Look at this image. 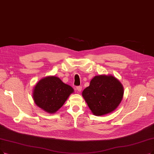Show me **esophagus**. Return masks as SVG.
<instances>
[{"label":"esophagus","mask_w":154,"mask_h":154,"mask_svg":"<svg viewBox=\"0 0 154 154\" xmlns=\"http://www.w3.org/2000/svg\"><path fill=\"white\" fill-rule=\"evenodd\" d=\"M76 89L77 90L79 91V92H81L82 90V87H81V86H78V87H76Z\"/></svg>","instance_id":"esophagus-1"}]
</instances>
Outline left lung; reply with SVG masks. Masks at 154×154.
I'll use <instances>...</instances> for the list:
<instances>
[{
    "instance_id": "left-lung-1",
    "label": "left lung",
    "mask_w": 154,
    "mask_h": 154,
    "mask_svg": "<svg viewBox=\"0 0 154 154\" xmlns=\"http://www.w3.org/2000/svg\"><path fill=\"white\" fill-rule=\"evenodd\" d=\"M123 94L122 84L111 75L95 76L89 87L82 92L92 113L98 116L114 111L121 103Z\"/></svg>"
}]
</instances>
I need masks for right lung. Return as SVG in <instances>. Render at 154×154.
Wrapping results in <instances>:
<instances>
[{"instance_id":"right-lung-1","label":"right lung","mask_w":154,"mask_h":154,"mask_svg":"<svg viewBox=\"0 0 154 154\" xmlns=\"http://www.w3.org/2000/svg\"><path fill=\"white\" fill-rule=\"evenodd\" d=\"M73 92L71 86L64 83L57 76H51L41 79L36 84L33 97L37 106L47 112L54 114L64 105Z\"/></svg>"}]
</instances>
